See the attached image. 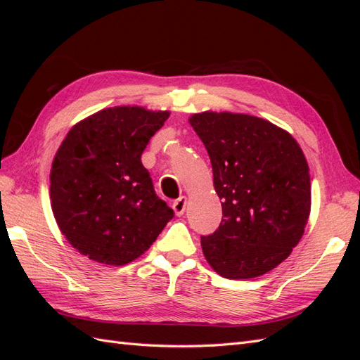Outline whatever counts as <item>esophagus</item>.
<instances>
[{
  "instance_id": "34e87169",
  "label": "esophagus",
  "mask_w": 360,
  "mask_h": 360,
  "mask_svg": "<svg viewBox=\"0 0 360 360\" xmlns=\"http://www.w3.org/2000/svg\"><path fill=\"white\" fill-rule=\"evenodd\" d=\"M186 202H188L186 197H180L179 200L172 202V210L176 212L177 216H181L184 213V209H186Z\"/></svg>"
}]
</instances>
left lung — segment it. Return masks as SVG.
I'll return each mask as SVG.
<instances>
[{
	"mask_svg": "<svg viewBox=\"0 0 360 360\" xmlns=\"http://www.w3.org/2000/svg\"><path fill=\"white\" fill-rule=\"evenodd\" d=\"M189 123L207 148L222 200L224 219L201 236L205 259L228 279L267 274L291 254L309 217L302 148L285 130L252 115L201 112Z\"/></svg>",
	"mask_w": 360,
	"mask_h": 360,
	"instance_id": "left-lung-1",
	"label": "left lung"
}]
</instances>
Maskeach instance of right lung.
I'll return each mask as SVG.
<instances>
[{
	"label": "right lung",
	"instance_id": "obj_1",
	"mask_svg": "<svg viewBox=\"0 0 360 360\" xmlns=\"http://www.w3.org/2000/svg\"><path fill=\"white\" fill-rule=\"evenodd\" d=\"M169 112L103 110L76 124L51 169V205L69 243L97 263L138 258L174 217L141 155Z\"/></svg>",
	"mask_w": 360,
	"mask_h": 360
}]
</instances>
